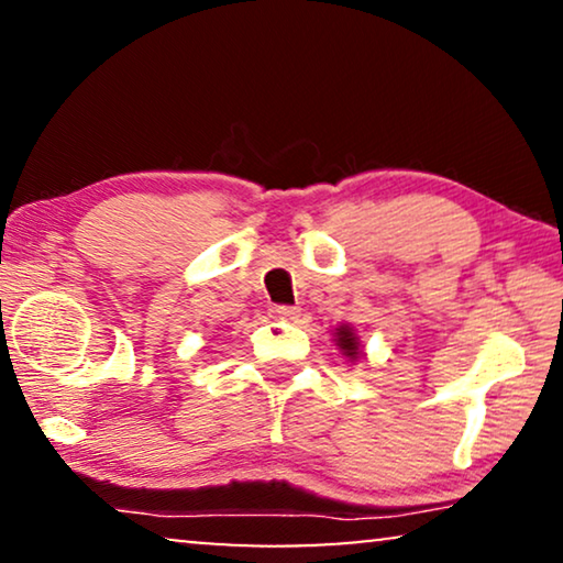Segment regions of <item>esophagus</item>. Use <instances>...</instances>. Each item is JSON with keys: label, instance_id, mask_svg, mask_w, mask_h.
Wrapping results in <instances>:
<instances>
[{"label": "esophagus", "instance_id": "1", "mask_svg": "<svg viewBox=\"0 0 563 563\" xmlns=\"http://www.w3.org/2000/svg\"><path fill=\"white\" fill-rule=\"evenodd\" d=\"M297 307H289V305H272L268 307V314H272L274 320H295L297 318Z\"/></svg>", "mask_w": 563, "mask_h": 563}]
</instances>
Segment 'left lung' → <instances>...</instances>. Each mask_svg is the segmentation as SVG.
Masks as SVG:
<instances>
[{
  "mask_svg": "<svg viewBox=\"0 0 563 563\" xmlns=\"http://www.w3.org/2000/svg\"><path fill=\"white\" fill-rule=\"evenodd\" d=\"M333 341L338 345V351H341V356H345L351 361H358L361 356H364V351H361V341L356 335V330H353V325H349V322H341V325L335 328L333 333Z\"/></svg>",
  "mask_w": 563,
  "mask_h": 563,
  "instance_id": "1",
  "label": "left lung"
}]
</instances>
